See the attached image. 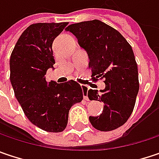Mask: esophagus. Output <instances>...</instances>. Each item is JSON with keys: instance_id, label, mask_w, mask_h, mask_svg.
Listing matches in <instances>:
<instances>
[{"instance_id": "esophagus-1", "label": "esophagus", "mask_w": 159, "mask_h": 159, "mask_svg": "<svg viewBox=\"0 0 159 159\" xmlns=\"http://www.w3.org/2000/svg\"><path fill=\"white\" fill-rule=\"evenodd\" d=\"M81 87L83 89V92H84V99L85 101H89L88 98V88L85 86V85H81Z\"/></svg>"}]
</instances>
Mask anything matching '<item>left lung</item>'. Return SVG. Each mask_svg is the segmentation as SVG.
Returning <instances> with one entry per match:
<instances>
[{"label":"left lung","mask_w":159,"mask_h":159,"mask_svg":"<svg viewBox=\"0 0 159 159\" xmlns=\"http://www.w3.org/2000/svg\"><path fill=\"white\" fill-rule=\"evenodd\" d=\"M66 30L76 37L87 53L92 76L105 80L103 90L88 91L89 100L104 102L100 116L89 117L91 124L101 131L122 126L133 111L139 87L130 45L118 30L98 20L71 24Z\"/></svg>","instance_id":"8db88e82"}]
</instances>
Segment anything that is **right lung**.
<instances>
[{
	"instance_id": "obj_1",
	"label": "right lung",
	"mask_w": 159,
	"mask_h": 159,
	"mask_svg": "<svg viewBox=\"0 0 159 159\" xmlns=\"http://www.w3.org/2000/svg\"><path fill=\"white\" fill-rule=\"evenodd\" d=\"M67 22L36 23L29 26L11 55L10 80L15 97L25 115L35 126L48 132H61L67 125L69 110L83 100V90L75 81L47 82L54 69L52 44Z\"/></svg>"
}]
</instances>
